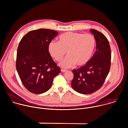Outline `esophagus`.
<instances>
[{
    "label": "esophagus",
    "instance_id": "esophagus-1",
    "mask_svg": "<svg viewBox=\"0 0 128 128\" xmlns=\"http://www.w3.org/2000/svg\"><path fill=\"white\" fill-rule=\"evenodd\" d=\"M61 71L62 72H65L67 71L66 70H65V69H61Z\"/></svg>",
    "mask_w": 128,
    "mask_h": 128
}]
</instances>
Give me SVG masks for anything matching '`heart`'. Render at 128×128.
<instances>
[{
    "instance_id": "1",
    "label": "heart",
    "mask_w": 128,
    "mask_h": 128,
    "mask_svg": "<svg viewBox=\"0 0 128 128\" xmlns=\"http://www.w3.org/2000/svg\"><path fill=\"white\" fill-rule=\"evenodd\" d=\"M96 46L94 36L90 34L67 32L61 34L58 42L52 41L48 44L50 55L57 61H60L66 55L68 56L60 63L63 68H69L76 64L82 66L92 57Z\"/></svg>"
}]
</instances>
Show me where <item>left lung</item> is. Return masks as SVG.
Returning <instances> with one entry per match:
<instances>
[{"label": "left lung", "mask_w": 128, "mask_h": 128, "mask_svg": "<svg viewBox=\"0 0 128 128\" xmlns=\"http://www.w3.org/2000/svg\"><path fill=\"white\" fill-rule=\"evenodd\" d=\"M90 31L96 42V52L84 66L72 70V88L82 94L94 93L102 86L111 64V49L106 36L95 29Z\"/></svg>", "instance_id": "obj_1"}]
</instances>
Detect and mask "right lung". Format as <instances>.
<instances>
[{
    "instance_id": "add662e5",
    "label": "right lung",
    "mask_w": 128,
    "mask_h": 128,
    "mask_svg": "<svg viewBox=\"0 0 128 128\" xmlns=\"http://www.w3.org/2000/svg\"><path fill=\"white\" fill-rule=\"evenodd\" d=\"M58 34L48 29L32 30L24 36L18 46L16 69L24 86L33 94L46 92L61 71L48 48Z\"/></svg>"
}]
</instances>
